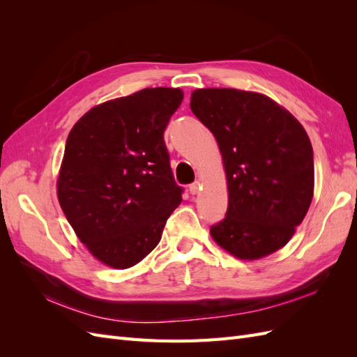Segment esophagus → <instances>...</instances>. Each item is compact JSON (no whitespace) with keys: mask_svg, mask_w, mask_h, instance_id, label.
Listing matches in <instances>:
<instances>
[{"mask_svg":"<svg viewBox=\"0 0 357 357\" xmlns=\"http://www.w3.org/2000/svg\"><path fill=\"white\" fill-rule=\"evenodd\" d=\"M199 190H201V183L199 181H193L192 185L189 186V192L192 193V195H197Z\"/></svg>","mask_w":357,"mask_h":357,"instance_id":"1","label":"esophagus"}]
</instances>
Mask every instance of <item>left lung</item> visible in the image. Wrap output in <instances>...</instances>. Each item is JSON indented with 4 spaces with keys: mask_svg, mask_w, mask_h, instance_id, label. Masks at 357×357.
<instances>
[{
    "mask_svg": "<svg viewBox=\"0 0 357 357\" xmlns=\"http://www.w3.org/2000/svg\"><path fill=\"white\" fill-rule=\"evenodd\" d=\"M190 109L218 139L228 180V210L210 234L226 252L259 259L287 244L314 190L305 129L268 96L197 89Z\"/></svg>",
    "mask_w": 357,
    "mask_h": 357,
    "instance_id": "obj_1",
    "label": "left lung"
}]
</instances>
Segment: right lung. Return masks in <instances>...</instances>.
Returning a JSON list of instances; mask_svg holds the SVG:
<instances>
[{"label":"right lung","mask_w":357,"mask_h":357,"mask_svg":"<svg viewBox=\"0 0 357 357\" xmlns=\"http://www.w3.org/2000/svg\"><path fill=\"white\" fill-rule=\"evenodd\" d=\"M181 101L180 89L146 88L93 107L68 134L59 204L105 265L125 269L143 261L181 202L164 142Z\"/></svg>","instance_id":"obj_1"}]
</instances>
